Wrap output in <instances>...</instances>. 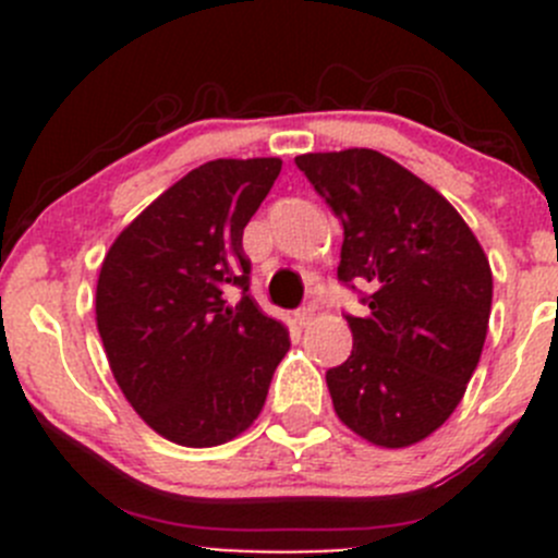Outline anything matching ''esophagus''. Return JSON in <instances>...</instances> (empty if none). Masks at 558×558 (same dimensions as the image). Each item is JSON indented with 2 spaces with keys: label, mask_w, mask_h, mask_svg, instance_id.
Segmentation results:
<instances>
[{
  "label": "esophagus",
  "mask_w": 558,
  "mask_h": 558,
  "mask_svg": "<svg viewBox=\"0 0 558 558\" xmlns=\"http://www.w3.org/2000/svg\"><path fill=\"white\" fill-rule=\"evenodd\" d=\"M313 315H315V305H305V307H300V311L294 313V320L300 326H307L313 320Z\"/></svg>",
  "instance_id": "obj_1"
}]
</instances>
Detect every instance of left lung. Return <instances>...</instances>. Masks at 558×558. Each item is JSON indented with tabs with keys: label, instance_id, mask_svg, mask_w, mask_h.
Returning a JSON list of instances; mask_svg holds the SVG:
<instances>
[{
	"label": "left lung",
	"instance_id": "8db88e82",
	"mask_svg": "<svg viewBox=\"0 0 558 558\" xmlns=\"http://www.w3.org/2000/svg\"><path fill=\"white\" fill-rule=\"evenodd\" d=\"M342 221L340 280H362L367 315H345L348 362L326 373L335 413L378 448L440 429L481 362L492 315L488 256L440 191L369 148L302 154Z\"/></svg>",
	"mask_w": 558,
	"mask_h": 558
}]
</instances>
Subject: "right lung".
<instances>
[{
  "mask_svg": "<svg viewBox=\"0 0 558 558\" xmlns=\"http://www.w3.org/2000/svg\"><path fill=\"white\" fill-rule=\"evenodd\" d=\"M283 161L216 159L156 196L107 251L97 329L112 378L165 440L213 448L258 418L289 329L247 294L243 229ZM244 300L229 306L226 289Z\"/></svg>",
  "mask_w": 558,
  "mask_h": 558,
  "instance_id": "1",
  "label": "right lung"
}]
</instances>
